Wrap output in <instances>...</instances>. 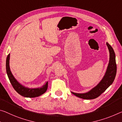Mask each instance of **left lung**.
Instances as JSON below:
<instances>
[{
	"label": "left lung",
	"instance_id": "1",
	"mask_svg": "<svg viewBox=\"0 0 122 122\" xmlns=\"http://www.w3.org/2000/svg\"><path fill=\"white\" fill-rule=\"evenodd\" d=\"M110 53V60L107 69L103 78L96 87L90 91L85 93H76L71 92V93L79 98L84 99H93L103 93L112 84L117 72V65L116 62L115 53L113 48L108 43H106Z\"/></svg>",
	"mask_w": 122,
	"mask_h": 122
}]
</instances>
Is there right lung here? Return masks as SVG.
Instances as JSON below:
<instances>
[{
    "mask_svg": "<svg viewBox=\"0 0 122 122\" xmlns=\"http://www.w3.org/2000/svg\"><path fill=\"white\" fill-rule=\"evenodd\" d=\"M10 54L7 55L6 61V73L13 88L15 91L22 96L24 97L28 98H35L36 97H38L44 93L48 88V82L46 83L42 87L37 88H29L23 86L20 83L17 81V80L13 76L12 73H11L10 68L9 60H10Z\"/></svg>",
    "mask_w": 122,
    "mask_h": 122,
    "instance_id": "1",
    "label": "right lung"
}]
</instances>
